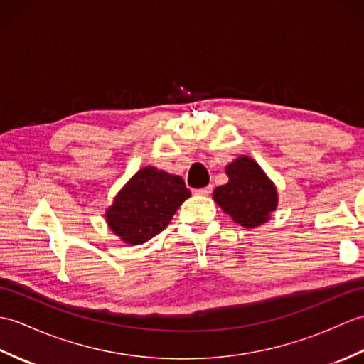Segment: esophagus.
Segmentation results:
<instances>
[{
	"instance_id": "34e87169",
	"label": "esophagus",
	"mask_w": 364,
	"mask_h": 364,
	"mask_svg": "<svg viewBox=\"0 0 364 364\" xmlns=\"http://www.w3.org/2000/svg\"><path fill=\"white\" fill-rule=\"evenodd\" d=\"M211 191H213V186L210 184V186H206V188H202V189H196L194 192L197 196H203V197H208L211 194Z\"/></svg>"
}]
</instances>
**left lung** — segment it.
I'll list each match as a JSON object with an SVG mask.
<instances>
[{"instance_id": "1", "label": "left lung", "mask_w": 364, "mask_h": 364, "mask_svg": "<svg viewBox=\"0 0 364 364\" xmlns=\"http://www.w3.org/2000/svg\"><path fill=\"white\" fill-rule=\"evenodd\" d=\"M225 173L228 183L213 192L222 211L244 228H257L269 222L278 206V192L258 162L244 154L230 162Z\"/></svg>"}]
</instances>
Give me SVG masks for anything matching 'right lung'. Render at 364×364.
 <instances>
[{"mask_svg":"<svg viewBox=\"0 0 364 364\" xmlns=\"http://www.w3.org/2000/svg\"><path fill=\"white\" fill-rule=\"evenodd\" d=\"M189 197L181 176L146 166L129 178L106 208V223L122 242L144 244L168 225Z\"/></svg>","mask_w":364,"mask_h":364,"instance_id":"add662e5","label":"right lung"}]
</instances>
